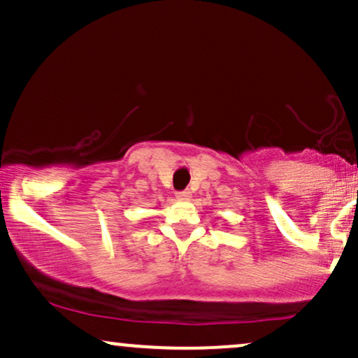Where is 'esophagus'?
<instances>
[{
	"instance_id": "obj_1",
	"label": "esophagus",
	"mask_w": 358,
	"mask_h": 358,
	"mask_svg": "<svg viewBox=\"0 0 358 358\" xmlns=\"http://www.w3.org/2000/svg\"><path fill=\"white\" fill-rule=\"evenodd\" d=\"M192 192L190 190H182V192H176V199L178 200H190Z\"/></svg>"
}]
</instances>
